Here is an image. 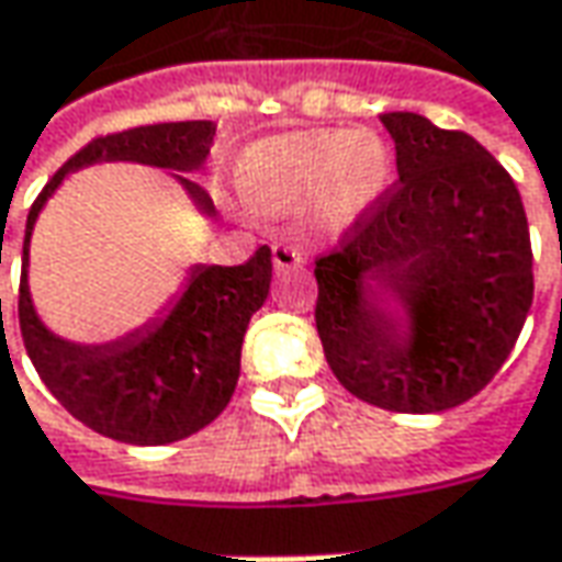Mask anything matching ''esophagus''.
<instances>
[{"mask_svg": "<svg viewBox=\"0 0 562 562\" xmlns=\"http://www.w3.org/2000/svg\"><path fill=\"white\" fill-rule=\"evenodd\" d=\"M274 269L278 271H291L300 269L303 266V249L291 244V240H281V244H274Z\"/></svg>", "mask_w": 562, "mask_h": 562, "instance_id": "1", "label": "esophagus"}]
</instances>
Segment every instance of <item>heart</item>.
<instances>
[{
    "mask_svg": "<svg viewBox=\"0 0 562 562\" xmlns=\"http://www.w3.org/2000/svg\"><path fill=\"white\" fill-rule=\"evenodd\" d=\"M391 184V149L372 131H291L249 146L237 187L256 209L313 203L325 222H350Z\"/></svg>",
    "mask_w": 562,
    "mask_h": 562,
    "instance_id": "heart-1",
    "label": "heart"
}]
</instances>
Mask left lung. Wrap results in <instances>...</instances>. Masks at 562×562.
Wrapping results in <instances>:
<instances>
[{
	"mask_svg": "<svg viewBox=\"0 0 562 562\" xmlns=\"http://www.w3.org/2000/svg\"><path fill=\"white\" fill-rule=\"evenodd\" d=\"M397 181L315 259V328L337 381L391 413H443L507 362L535 293L522 196L475 137L381 115ZM397 292L411 328L371 296Z\"/></svg>",
	"mask_w": 562,
	"mask_h": 562,
	"instance_id": "1",
	"label": "left lung"
}]
</instances>
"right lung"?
<instances>
[{
  "instance_id": "obj_1",
  "label": "right lung",
  "mask_w": 562,
  "mask_h": 562,
  "mask_svg": "<svg viewBox=\"0 0 562 562\" xmlns=\"http://www.w3.org/2000/svg\"><path fill=\"white\" fill-rule=\"evenodd\" d=\"M215 127V121H165L93 137L55 171L27 212L24 269L18 288V322L27 357L49 394L77 422L112 441L140 447L181 441L222 416L237 387L249 318L269 296L271 249L259 247L244 266L193 269L190 288L162 325H146L137 335L105 347H77L49 335L33 313L27 293L31 227L58 181L80 165L131 159L196 171L212 149ZM175 178L205 212H212L203 187L187 175Z\"/></svg>"
}]
</instances>
